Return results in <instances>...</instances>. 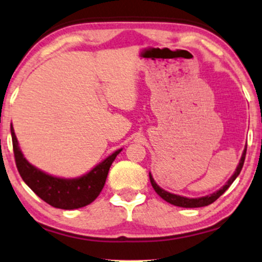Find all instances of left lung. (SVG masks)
<instances>
[{
	"label": "left lung",
	"mask_w": 262,
	"mask_h": 262,
	"mask_svg": "<svg viewBox=\"0 0 262 262\" xmlns=\"http://www.w3.org/2000/svg\"><path fill=\"white\" fill-rule=\"evenodd\" d=\"M246 154H247V145H246V149H244V151H243L242 158H241L239 164H238V166H237V168H236L235 173H233V176L229 179V182H227L226 184L224 185L222 189L218 190L216 192H214L209 196H205V198L188 199V198H183V196H179V195H174V193L165 191L164 189H161L160 186L156 184V183L154 182V179H152L150 173H149V178H150L151 186L154 188L156 193H158V195L160 196L161 199H164L166 202L171 203V205L178 206V207H184V208H198V207H205V206L210 205V203H213L214 201H215V200H218L220 196H222L223 193L230 188V185L232 184L233 181H235V179L237 178V177H238V174L241 173V169H242V167H243L244 160H246Z\"/></svg>",
	"instance_id": "left-lung-1"
}]
</instances>
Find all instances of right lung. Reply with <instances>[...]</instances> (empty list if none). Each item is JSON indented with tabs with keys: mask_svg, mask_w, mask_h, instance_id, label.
I'll return each instance as SVG.
<instances>
[{
	"mask_svg": "<svg viewBox=\"0 0 262 262\" xmlns=\"http://www.w3.org/2000/svg\"><path fill=\"white\" fill-rule=\"evenodd\" d=\"M11 134L16 168L23 181L44 202L61 209L80 208L95 201L103 189L111 165L121 151L119 149L113 152L80 178L62 179L47 174L29 164L20 150L13 126H11Z\"/></svg>",
	"mask_w": 262,
	"mask_h": 262,
	"instance_id": "add662e5",
	"label": "right lung"
}]
</instances>
